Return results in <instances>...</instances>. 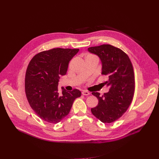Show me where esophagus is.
Listing matches in <instances>:
<instances>
[{"instance_id": "34e87169", "label": "esophagus", "mask_w": 159, "mask_h": 159, "mask_svg": "<svg viewBox=\"0 0 159 159\" xmlns=\"http://www.w3.org/2000/svg\"><path fill=\"white\" fill-rule=\"evenodd\" d=\"M82 94L84 96H88L90 94V93L88 91H86V90H84V91L82 92Z\"/></svg>"}]
</instances>
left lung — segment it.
<instances>
[{
    "mask_svg": "<svg viewBox=\"0 0 159 159\" xmlns=\"http://www.w3.org/2000/svg\"><path fill=\"white\" fill-rule=\"evenodd\" d=\"M97 55L102 61V75L107 80L104 85L109 87L108 93L101 96L93 92L98 99V104L91 108L93 115L101 122L112 123L127 111L134 93V75L133 65L126 53L111 44H102L88 48Z\"/></svg>",
    "mask_w": 159,
    "mask_h": 159,
    "instance_id": "1",
    "label": "left lung"
}]
</instances>
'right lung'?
I'll return each mask as SVG.
<instances>
[{
  "label": "right lung",
  "mask_w": 159,
  "mask_h": 159,
  "mask_svg": "<svg viewBox=\"0 0 159 159\" xmlns=\"http://www.w3.org/2000/svg\"><path fill=\"white\" fill-rule=\"evenodd\" d=\"M79 49L53 48L35 55L30 61L25 75V93L36 114L43 121L57 123L66 116L75 99L81 96L78 89L60 93V75L66 74L71 59Z\"/></svg>",
  "instance_id": "obj_1"
}]
</instances>
